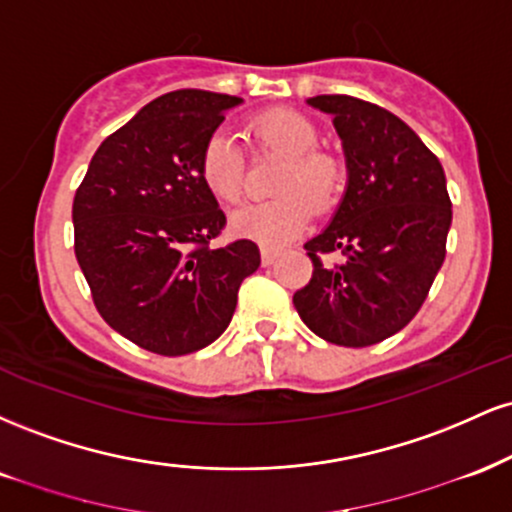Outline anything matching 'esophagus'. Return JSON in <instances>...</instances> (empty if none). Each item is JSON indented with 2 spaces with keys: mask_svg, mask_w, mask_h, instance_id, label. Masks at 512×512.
Here are the masks:
<instances>
[{
  "mask_svg": "<svg viewBox=\"0 0 512 512\" xmlns=\"http://www.w3.org/2000/svg\"><path fill=\"white\" fill-rule=\"evenodd\" d=\"M260 252H262V264H264V267H269V264H274L276 257H279V250L267 248V245H262Z\"/></svg>",
  "mask_w": 512,
  "mask_h": 512,
  "instance_id": "esophagus-1",
  "label": "esophagus"
}]
</instances>
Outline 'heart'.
Returning <instances> with one entry per match:
<instances>
[{
  "mask_svg": "<svg viewBox=\"0 0 512 512\" xmlns=\"http://www.w3.org/2000/svg\"><path fill=\"white\" fill-rule=\"evenodd\" d=\"M252 134L260 146L281 151L289 158L274 180V192L279 195L233 211L231 231L267 248H279L305 231L313 219V204L325 209L339 197L344 173L332 156L317 151L320 132L296 110H272L260 115L252 122ZM199 175L219 202H240L245 187V156L228 129H216L207 137L199 154Z\"/></svg>",
  "mask_w": 512,
  "mask_h": 512,
  "instance_id": "obj_1",
  "label": "heart"
}]
</instances>
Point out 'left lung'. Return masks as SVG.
<instances>
[{
	"label": "left lung",
	"instance_id": "8db88e82",
	"mask_svg": "<svg viewBox=\"0 0 512 512\" xmlns=\"http://www.w3.org/2000/svg\"><path fill=\"white\" fill-rule=\"evenodd\" d=\"M332 115L346 158V190L330 226L305 243L313 279L293 293L325 342L370 346L407 327L445 260L452 204L443 166L407 122L354 96H315ZM342 251V265L319 255Z\"/></svg>",
	"mask_w": 512,
	"mask_h": 512
}]
</instances>
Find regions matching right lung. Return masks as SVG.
<instances>
[{"mask_svg": "<svg viewBox=\"0 0 512 512\" xmlns=\"http://www.w3.org/2000/svg\"><path fill=\"white\" fill-rule=\"evenodd\" d=\"M240 103L197 88L156 98L98 146L76 190L74 252L93 303L154 354L216 342L260 267L252 240L209 248L226 216L199 175L204 142Z\"/></svg>", "mask_w": 512, "mask_h": 512, "instance_id": "add662e5", "label": "right lung"}]
</instances>
